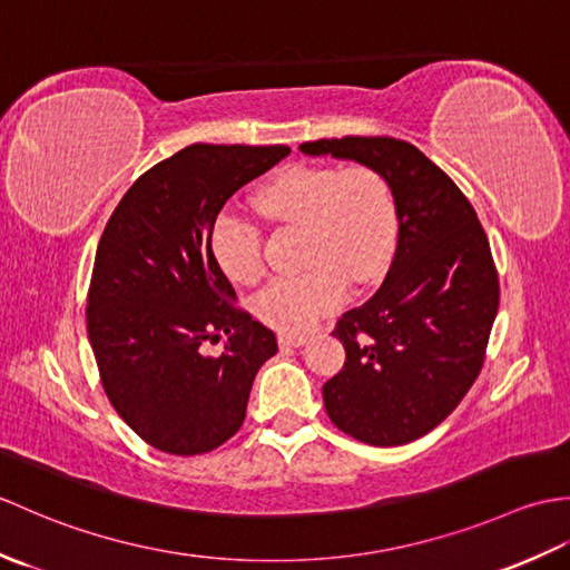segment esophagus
Masks as SVG:
<instances>
[{
	"instance_id": "1",
	"label": "esophagus",
	"mask_w": 570,
	"mask_h": 570,
	"mask_svg": "<svg viewBox=\"0 0 570 570\" xmlns=\"http://www.w3.org/2000/svg\"><path fill=\"white\" fill-rule=\"evenodd\" d=\"M308 341V335H304V333H282L278 335V345L282 347H298V345H304Z\"/></svg>"
}]
</instances>
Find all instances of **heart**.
Here are the masks:
<instances>
[{
	"instance_id": "1",
	"label": "heart",
	"mask_w": 570,
	"mask_h": 570,
	"mask_svg": "<svg viewBox=\"0 0 570 570\" xmlns=\"http://www.w3.org/2000/svg\"><path fill=\"white\" fill-rule=\"evenodd\" d=\"M259 210L278 225L304 227L306 272L282 276L254 296L264 325L304 333L343 304L350 282L380 278L396 242V208L386 178L370 166L294 164L257 190ZM210 249L229 282L254 284L264 274L262 229L235 213L210 227Z\"/></svg>"
}]
</instances>
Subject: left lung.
<instances>
[{
    "instance_id": "left-lung-1",
    "label": "left lung",
    "mask_w": 570,
    "mask_h": 570,
    "mask_svg": "<svg viewBox=\"0 0 570 570\" xmlns=\"http://www.w3.org/2000/svg\"><path fill=\"white\" fill-rule=\"evenodd\" d=\"M298 149L365 164L392 188L394 259L380 292L335 323L345 365L323 384V402L362 443H411L463 402L485 362L500 306L488 235L463 190L414 144L343 137Z\"/></svg>"
}]
</instances>
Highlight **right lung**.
Segmentation results:
<instances>
[{
  "instance_id": "obj_1",
  "label": "right lung",
  "mask_w": 570,
  "mask_h": 570,
  "mask_svg": "<svg viewBox=\"0 0 570 570\" xmlns=\"http://www.w3.org/2000/svg\"><path fill=\"white\" fill-rule=\"evenodd\" d=\"M292 151L190 144L141 174L105 225L88 288L102 390L144 443L200 455L233 439L276 335L254 321L210 249L227 198ZM228 335L220 356L204 345Z\"/></svg>"
}]
</instances>
